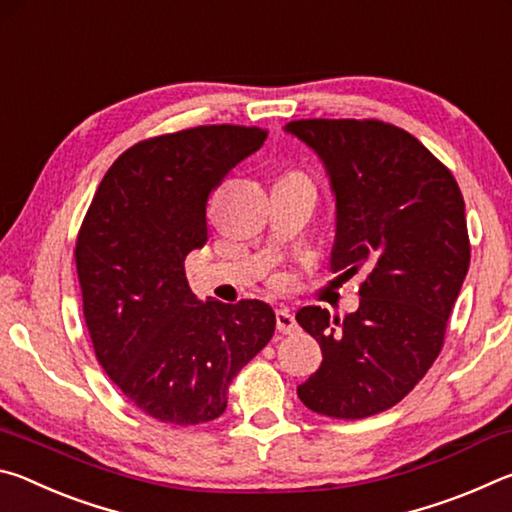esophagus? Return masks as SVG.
<instances>
[{
	"mask_svg": "<svg viewBox=\"0 0 512 512\" xmlns=\"http://www.w3.org/2000/svg\"><path fill=\"white\" fill-rule=\"evenodd\" d=\"M275 323H277V329H280L282 334H293L298 329L296 318H293L289 309H277L275 311Z\"/></svg>",
	"mask_w": 512,
	"mask_h": 512,
	"instance_id": "obj_1",
	"label": "esophagus"
}]
</instances>
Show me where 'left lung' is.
I'll return each instance as SVG.
<instances>
[{
  "label": "left lung",
  "mask_w": 512,
  "mask_h": 512,
  "mask_svg": "<svg viewBox=\"0 0 512 512\" xmlns=\"http://www.w3.org/2000/svg\"><path fill=\"white\" fill-rule=\"evenodd\" d=\"M284 133L323 162L336 203L332 273L366 268L343 320L302 307L323 363L298 397L329 418L391 409L427 375L470 268L465 203L443 164L402 128L375 119H300Z\"/></svg>",
  "instance_id": "obj_1"
}]
</instances>
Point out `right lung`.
Here are the masks:
<instances>
[{
  "mask_svg": "<svg viewBox=\"0 0 512 512\" xmlns=\"http://www.w3.org/2000/svg\"><path fill=\"white\" fill-rule=\"evenodd\" d=\"M257 126H198L121 153L76 239L83 316L106 375L137 409L169 424L210 422L237 372L266 348L262 300H198L185 257L207 241L212 189L262 149Z\"/></svg>",
  "mask_w": 512,
  "mask_h": 512,
  "instance_id": "add662e5",
  "label": "right lung"
}]
</instances>
